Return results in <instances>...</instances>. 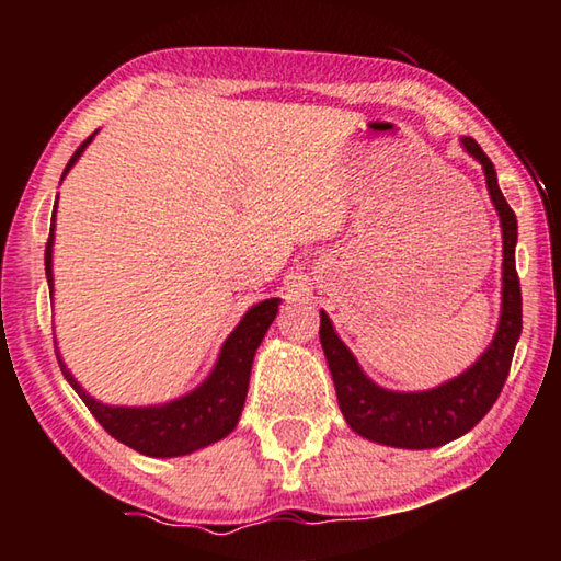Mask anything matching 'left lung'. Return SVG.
Returning <instances> with one entry per match:
<instances>
[{
  "label": "left lung",
  "mask_w": 561,
  "mask_h": 561,
  "mask_svg": "<svg viewBox=\"0 0 561 561\" xmlns=\"http://www.w3.org/2000/svg\"><path fill=\"white\" fill-rule=\"evenodd\" d=\"M472 158H478L485 170L488 190L502 222V317L495 341L462 376L423 393H393L368 381L351 351L334 334L329 317L321 311L319 339L324 346L331 376H334L339 408L346 423L358 435L393 445V448H438L474 428L495 405L502 386L507 381L512 356L522 334V289L515 267L517 217L507 205L497 185V173L492 160L472 138H462Z\"/></svg>",
  "instance_id": "left-lung-1"
}]
</instances>
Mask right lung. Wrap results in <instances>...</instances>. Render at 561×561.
Returning <instances> with one entry per match:
<instances>
[{
    "instance_id": "add662e5",
    "label": "right lung",
    "mask_w": 561,
    "mask_h": 561,
    "mask_svg": "<svg viewBox=\"0 0 561 561\" xmlns=\"http://www.w3.org/2000/svg\"><path fill=\"white\" fill-rule=\"evenodd\" d=\"M93 136H96V133H91V136L76 148V153L71 156L69 165H66L64 175L69 173V168L79 160L83 148L91 144ZM51 244L54 227L49 230V240H46L44 252L49 289H54ZM277 309L279 299H267L247 311L240 327H237L230 339L225 341L210 378H207L201 388H195L193 393L178 398V401L168 405H103L99 401H93V398L76 383V378L69 374V368L61 364V358H59L64 378L73 386V391L81 396V401L87 403L93 417L103 425V431L113 435L118 443L128 445V448L148 455V458H175V455H187L197 448H205V445L222 440L225 435H230L234 431L247 398V386H250L254 351H257L274 317H277Z\"/></svg>"
}]
</instances>
